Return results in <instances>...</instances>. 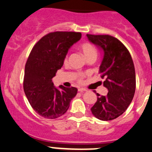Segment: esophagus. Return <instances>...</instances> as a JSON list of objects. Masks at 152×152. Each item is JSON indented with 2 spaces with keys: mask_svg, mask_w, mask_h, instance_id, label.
I'll return each mask as SVG.
<instances>
[{
  "mask_svg": "<svg viewBox=\"0 0 152 152\" xmlns=\"http://www.w3.org/2000/svg\"><path fill=\"white\" fill-rule=\"evenodd\" d=\"M78 91L80 92H85V91H86V89H85V88H79Z\"/></svg>",
  "mask_w": 152,
  "mask_h": 152,
  "instance_id": "1",
  "label": "esophagus"
}]
</instances>
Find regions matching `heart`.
I'll list each match as a JSON object with an SVG mask.
<instances>
[{
  "label": "heart",
  "instance_id": "obj_1",
  "mask_svg": "<svg viewBox=\"0 0 152 152\" xmlns=\"http://www.w3.org/2000/svg\"><path fill=\"white\" fill-rule=\"evenodd\" d=\"M80 49H81L82 52H83V54L86 59L87 60L89 57H92L93 55H96L97 52L95 50V47L92 45L91 43L89 42H84L80 45ZM68 61V56H66L64 58V63H66ZM86 76L84 73H77L76 75V77H77V80L79 83H81L82 80H83V77Z\"/></svg>",
  "mask_w": 152,
  "mask_h": 152
}]
</instances>
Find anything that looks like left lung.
<instances>
[{
	"label": "left lung",
	"instance_id": "obj_1",
	"mask_svg": "<svg viewBox=\"0 0 152 152\" xmlns=\"http://www.w3.org/2000/svg\"><path fill=\"white\" fill-rule=\"evenodd\" d=\"M88 39L103 50L104 57L99 68L106 96L96 93L97 102L92 113L102 121L115 119L131 103L135 93L136 74L134 62L127 48L118 39L110 35L86 34ZM95 93L96 92H94Z\"/></svg>",
	"mask_w": 152,
	"mask_h": 152
}]
</instances>
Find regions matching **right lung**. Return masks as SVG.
Wrapping results in <instances>:
<instances>
[{
    "instance_id": "obj_1",
    "label": "right lung",
    "mask_w": 152,
    "mask_h": 152,
    "mask_svg": "<svg viewBox=\"0 0 152 152\" xmlns=\"http://www.w3.org/2000/svg\"><path fill=\"white\" fill-rule=\"evenodd\" d=\"M81 38L80 33L57 31L44 36L34 46L25 65L24 91L33 109L45 118L66 113L77 95L75 87L53 86L52 78L61 69L68 50Z\"/></svg>"
}]
</instances>
